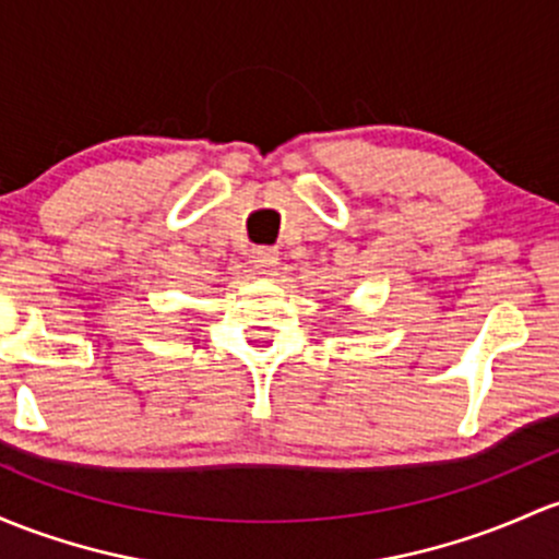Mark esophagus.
<instances>
[{
	"label": "esophagus",
	"mask_w": 559,
	"mask_h": 559,
	"mask_svg": "<svg viewBox=\"0 0 559 559\" xmlns=\"http://www.w3.org/2000/svg\"><path fill=\"white\" fill-rule=\"evenodd\" d=\"M280 263V253L274 248H258L253 253V266L261 274H269Z\"/></svg>",
	"instance_id": "obj_1"
}]
</instances>
